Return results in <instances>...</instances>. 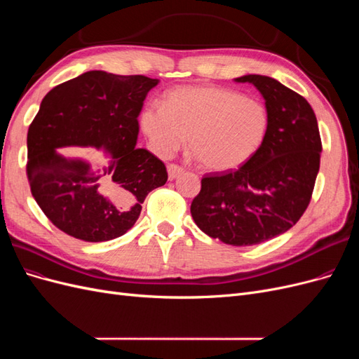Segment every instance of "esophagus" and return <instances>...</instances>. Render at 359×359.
Listing matches in <instances>:
<instances>
[{
    "label": "esophagus",
    "instance_id": "obj_1",
    "mask_svg": "<svg viewBox=\"0 0 359 359\" xmlns=\"http://www.w3.org/2000/svg\"><path fill=\"white\" fill-rule=\"evenodd\" d=\"M181 173H184V168L180 166V165H173V163H170V165L168 166V175H169V180H175L178 178Z\"/></svg>",
    "mask_w": 359,
    "mask_h": 359
}]
</instances>
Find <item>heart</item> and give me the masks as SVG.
Wrapping results in <instances>:
<instances>
[{"mask_svg":"<svg viewBox=\"0 0 359 359\" xmlns=\"http://www.w3.org/2000/svg\"><path fill=\"white\" fill-rule=\"evenodd\" d=\"M269 116L262 102L217 85H190L169 91L163 106L149 104L140 127L156 153L170 157L186 144L211 172L241 168L266 136Z\"/></svg>","mask_w":359,"mask_h":359,"instance_id":"heart-1","label":"heart"}]
</instances>
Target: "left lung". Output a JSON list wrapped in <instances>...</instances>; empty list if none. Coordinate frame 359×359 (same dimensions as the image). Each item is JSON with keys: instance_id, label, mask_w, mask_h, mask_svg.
<instances>
[{"instance_id": "1", "label": "left lung", "mask_w": 359, "mask_h": 359, "mask_svg": "<svg viewBox=\"0 0 359 359\" xmlns=\"http://www.w3.org/2000/svg\"><path fill=\"white\" fill-rule=\"evenodd\" d=\"M253 83L269 116L257 153L236 170L208 173L191 202L199 229L231 245H255L295 224L310 203L320 166L322 142L310 103L283 83L262 74Z\"/></svg>"}]
</instances>
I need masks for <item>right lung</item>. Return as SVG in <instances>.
Listing matches in <instances>:
<instances>
[{
    "instance_id": "add662e5",
    "label": "right lung",
    "mask_w": 359,
    "mask_h": 359,
    "mask_svg": "<svg viewBox=\"0 0 359 359\" xmlns=\"http://www.w3.org/2000/svg\"><path fill=\"white\" fill-rule=\"evenodd\" d=\"M158 79L86 72L52 88L28 128L31 193L60 231L86 243L124 235L139 219L147 194L165 186V163L136 148L137 116ZM62 146L102 147V171L56 153Z\"/></svg>"
}]
</instances>
